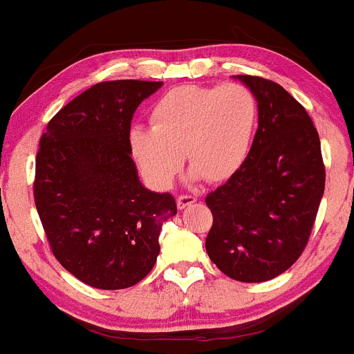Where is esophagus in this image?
I'll use <instances>...</instances> for the list:
<instances>
[{
	"label": "esophagus",
	"mask_w": 354,
	"mask_h": 354,
	"mask_svg": "<svg viewBox=\"0 0 354 354\" xmlns=\"http://www.w3.org/2000/svg\"><path fill=\"white\" fill-rule=\"evenodd\" d=\"M176 202H178V209H185V207L197 202V197H194V195H180Z\"/></svg>",
	"instance_id": "1"
}]
</instances>
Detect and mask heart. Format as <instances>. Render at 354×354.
<instances>
[{
    "mask_svg": "<svg viewBox=\"0 0 354 354\" xmlns=\"http://www.w3.org/2000/svg\"><path fill=\"white\" fill-rule=\"evenodd\" d=\"M257 120V99L245 85H178L154 102L151 127L131 128L128 149L154 190L171 187L183 156L192 180L224 181L245 164Z\"/></svg>",
    "mask_w": 354,
    "mask_h": 354,
    "instance_id": "heart-1",
    "label": "heart"
}]
</instances>
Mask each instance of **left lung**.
<instances>
[{
  "instance_id": "8db88e82",
  "label": "left lung",
  "mask_w": 354,
  "mask_h": 354,
  "mask_svg": "<svg viewBox=\"0 0 354 354\" xmlns=\"http://www.w3.org/2000/svg\"><path fill=\"white\" fill-rule=\"evenodd\" d=\"M259 106V130L245 164L205 203L214 217L209 259L241 283L288 270L308 243L326 188L320 138L305 108L279 84L236 75Z\"/></svg>"
}]
</instances>
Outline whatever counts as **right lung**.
I'll use <instances>...</instances> for the list:
<instances>
[{
    "label": "right lung",
    "instance_id": "1",
    "mask_svg": "<svg viewBox=\"0 0 354 354\" xmlns=\"http://www.w3.org/2000/svg\"><path fill=\"white\" fill-rule=\"evenodd\" d=\"M162 82L92 85L53 116L35 157L34 200L53 255L82 283L123 289L159 255L176 216L171 194L147 190L128 149L131 118Z\"/></svg>",
    "mask_w": 354,
    "mask_h": 354
}]
</instances>
